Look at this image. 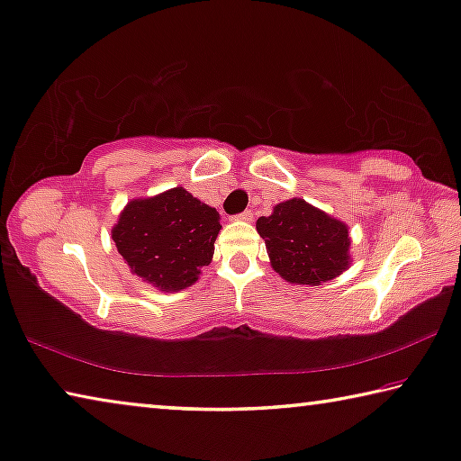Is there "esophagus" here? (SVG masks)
Here are the masks:
<instances>
[{"label": "esophagus", "instance_id": "obj_1", "mask_svg": "<svg viewBox=\"0 0 461 461\" xmlns=\"http://www.w3.org/2000/svg\"><path fill=\"white\" fill-rule=\"evenodd\" d=\"M240 221H252V211H244V212H240V215H236Z\"/></svg>", "mask_w": 461, "mask_h": 461}]
</instances>
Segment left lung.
Listing matches in <instances>:
<instances>
[{
    "label": "left lung",
    "mask_w": 461,
    "mask_h": 461,
    "mask_svg": "<svg viewBox=\"0 0 461 461\" xmlns=\"http://www.w3.org/2000/svg\"><path fill=\"white\" fill-rule=\"evenodd\" d=\"M273 269L300 285H321L349 265L348 228L302 198L279 203L257 221Z\"/></svg>",
    "instance_id": "1"
}]
</instances>
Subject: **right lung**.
I'll list each match as a JSON object with an SVG mask.
<instances>
[{
	"instance_id": "obj_1",
	"label": "right lung",
	"mask_w": 461,
	"mask_h": 461,
	"mask_svg": "<svg viewBox=\"0 0 461 461\" xmlns=\"http://www.w3.org/2000/svg\"><path fill=\"white\" fill-rule=\"evenodd\" d=\"M219 212L184 188L128 203L112 231L130 271L163 292L194 284L215 250Z\"/></svg>"
}]
</instances>
